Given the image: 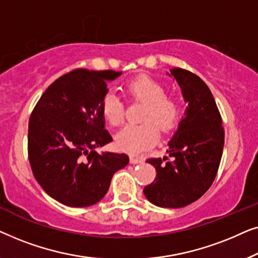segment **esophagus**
<instances>
[{
  "label": "esophagus",
  "mask_w": 258,
  "mask_h": 258,
  "mask_svg": "<svg viewBox=\"0 0 258 258\" xmlns=\"http://www.w3.org/2000/svg\"><path fill=\"white\" fill-rule=\"evenodd\" d=\"M141 162H142V158H140V157H134V156L130 157V163L137 164V163H141Z\"/></svg>",
  "instance_id": "esophagus-1"
}]
</instances>
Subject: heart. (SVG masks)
<instances>
[{
  "label": "heart",
  "instance_id": "heart-1",
  "mask_svg": "<svg viewBox=\"0 0 258 258\" xmlns=\"http://www.w3.org/2000/svg\"><path fill=\"white\" fill-rule=\"evenodd\" d=\"M132 100L146 103L141 115L142 123L129 124L116 135V146L130 154H140L157 142L162 133H169L177 124L182 114L181 102L174 95L167 94V87L148 76L137 77L125 86ZM102 115L111 126L124 121V105L114 91L102 98Z\"/></svg>",
  "mask_w": 258,
  "mask_h": 258
}]
</instances>
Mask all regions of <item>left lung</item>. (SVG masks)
I'll list each match as a JSON object with an SVG mask.
<instances>
[{
	"label": "left lung",
	"instance_id": "1",
	"mask_svg": "<svg viewBox=\"0 0 258 258\" xmlns=\"http://www.w3.org/2000/svg\"><path fill=\"white\" fill-rule=\"evenodd\" d=\"M170 73L188 107L168 143L169 157L147 160L157 175L143 192L157 207L182 208L199 200L213 184L223 153L224 129L207 84L189 70L174 68Z\"/></svg>",
	"mask_w": 258,
	"mask_h": 258
}]
</instances>
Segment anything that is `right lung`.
I'll return each mask as SVG.
<instances>
[{
    "label": "right lung",
    "mask_w": 258,
    "mask_h": 258,
    "mask_svg": "<svg viewBox=\"0 0 258 258\" xmlns=\"http://www.w3.org/2000/svg\"><path fill=\"white\" fill-rule=\"evenodd\" d=\"M114 70L75 69L58 77L35 105L28 125V157L45 192L68 207L97 203L128 155L94 149L111 142L101 102Z\"/></svg>",
    "instance_id": "right-lung-1"
}]
</instances>
